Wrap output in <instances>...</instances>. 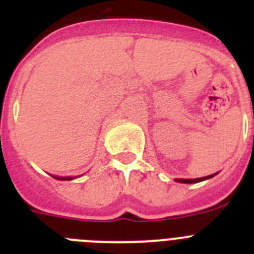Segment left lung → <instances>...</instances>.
Here are the masks:
<instances>
[{
	"mask_svg": "<svg viewBox=\"0 0 254 254\" xmlns=\"http://www.w3.org/2000/svg\"><path fill=\"white\" fill-rule=\"evenodd\" d=\"M217 173H215V174H211V176H207V177H202V178H196V179H176V182H179V183H198V182H202V181H206V179H210L212 178V177L216 176Z\"/></svg>",
	"mask_w": 254,
	"mask_h": 254,
	"instance_id": "1",
	"label": "left lung"
}]
</instances>
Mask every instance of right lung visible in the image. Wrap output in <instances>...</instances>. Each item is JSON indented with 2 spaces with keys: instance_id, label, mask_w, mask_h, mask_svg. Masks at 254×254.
Listing matches in <instances>:
<instances>
[{
  "instance_id": "right-lung-1",
  "label": "right lung",
  "mask_w": 254,
  "mask_h": 254,
  "mask_svg": "<svg viewBox=\"0 0 254 254\" xmlns=\"http://www.w3.org/2000/svg\"><path fill=\"white\" fill-rule=\"evenodd\" d=\"M55 179H58V181H71V179L76 178V177H57V176H52Z\"/></svg>"
}]
</instances>
